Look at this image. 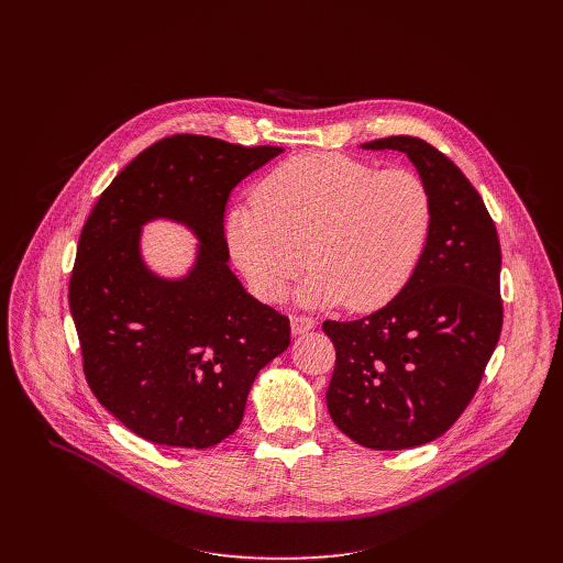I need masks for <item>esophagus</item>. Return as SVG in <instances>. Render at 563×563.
<instances>
[{"label":"esophagus","mask_w":563,"mask_h":563,"mask_svg":"<svg viewBox=\"0 0 563 563\" xmlns=\"http://www.w3.org/2000/svg\"><path fill=\"white\" fill-rule=\"evenodd\" d=\"M311 328H316V320L305 313H294L291 316V334H305Z\"/></svg>","instance_id":"esophagus-1"}]
</instances>
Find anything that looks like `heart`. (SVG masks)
Listing matches in <instances>:
<instances>
[{
  "label": "heart",
  "instance_id": "heart-1",
  "mask_svg": "<svg viewBox=\"0 0 563 563\" xmlns=\"http://www.w3.org/2000/svg\"><path fill=\"white\" fill-rule=\"evenodd\" d=\"M432 194L412 169H376L341 153H302L269 169L235 205L224 238L252 291L280 300L311 269L302 298L367 311L415 276L432 231ZM306 258H301V252Z\"/></svg>",
  "mask_w": 563,
  "mask_h": 563
}]
</instances>
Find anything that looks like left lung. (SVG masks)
<instances>
[{
  "instance_id": "left-lung-1",
  "label": "left lung",
  "mask_w": 563,
  "mask_h": 563,
  "mask_svg": "<svg viewBox=\"0 0 563 563\" xmlns=\"http://www.w3.org/2000/svg\"><path fill=\"white\" fill-rule=\"evenodd\" d=\"M404 151L432 194L426 254L396 298L358 320H325L336 350L328 410L363 448L406 450L445 434L484 378L504 325L501 245L478 191L412 135L365 142Z\"/></svg>"
}]
</instances>
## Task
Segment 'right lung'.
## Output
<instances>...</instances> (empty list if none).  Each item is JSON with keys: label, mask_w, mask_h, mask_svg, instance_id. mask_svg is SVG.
<instances>
[{"label": "right lung", "mask_w": 563, "mask_h": 563, "mask_svg": "<svg viewBox=\"0 0 563 563\" xmlns=\"http://www.w3.org/2000/svg\"><path fill=\"white\" fill-rule=\"evenodd\" d=\"M280 146L176 133L113 178L79 233L68 305L87 383L133 434L211 448L243 421L256 374L289 345V318L231 274L224 205ZM187 221L203 247L183 282L155 279L136 231L151 217Z\"/></svg>", "instance_id": "1"}]
</instances>
